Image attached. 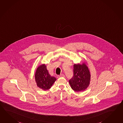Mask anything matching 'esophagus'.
Here are the masks:
<instances>
[{"instance_id":"obj_1","label":"esophagus","mask_w":123,"mask_h":123,"mask_svg":"<svg viewBox=\"0 0 123 123\" xmlns=\"http://www.w3.org/2000/svg\"><path fill=\"white\" fill-rule=\"evenodd\" d=\"M59 77H65V75L64 74H62L59 75Z\"/></svg>"}]
</instances>
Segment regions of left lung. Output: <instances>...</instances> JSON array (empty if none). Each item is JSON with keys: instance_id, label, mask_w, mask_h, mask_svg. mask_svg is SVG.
Segmentation results:
<instances>
[{"instance_id": "left-lung-1", "label": "left lung", "mask_w": 123, "mask_h": 123, "mask_svg": "<svg viewBox=\"0 0 123 123\" xmlns=\"http://www.w3.org/2000/svg\"><path fill=\"white\" fill-rule=\"evenodd\" d=\"M90 71L86 64H74L73 76L69 81L73 90L76 92L85 90L90 84Z\"/></svg>"}]
</instances>
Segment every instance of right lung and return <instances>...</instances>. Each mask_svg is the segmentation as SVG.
<instances>
[{"label":"right lung","mask_w":123,"mask_h":123,"mask_svg":"<svg viewBox=\"0 0 123 123\" xmlns=\"http://www.w3.org/2000/svg\"><path fill=\"white\" fill-rule=\"evenodd\" d=\"M35 77L37 86L44 90L49 89L56 80L49 74L45 64L40 66L37 68Z\"/></svg>","instance_id":"1"}]
</instances>
